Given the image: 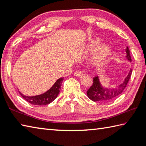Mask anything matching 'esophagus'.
I'll list each match as a JSON object with an SVG mask.
<instances>
[{
	"label": "esophagus",
	"instance_id": "obj_1",
	"mask_svg": "<svg viewBox=\"0 0 146 146\" xmlns=\"http://www.w3.org/2000/svg\"><path fill=\"white\" fill-rule=\"evenodd\" d=\"M74 75H75L76 76H80L82 75V71L78 70H76L75 73H74Z\"/></svg>",
	"mask_w": 146,
	"mask_h": 146
}]
</instances>
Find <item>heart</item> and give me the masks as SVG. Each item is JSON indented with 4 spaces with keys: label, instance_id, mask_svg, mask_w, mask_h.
Masks as SVG:
<instances>
[{
    "label": "heart",
    "instance_id": "1",
    "mask_svg": "<svg viewBox=\"0 0 146 146\" xmlns=\"http://www.w3.org/2000/svg\"><path fill=\"white\" fill-rule=\"evenodd\" d=\"M99 39H95V40H91L90 44H89V48L91 49H93L99 44ZM109 52H110V48H109V47L107 45H106V44H102V45L99 46L96 49V50L95 51L93 54V58H95L96 62H100L104 60L107 56Z\"/></svg>",
    "mask_w": 146,
    "mask_h": 146
}]
</instances>
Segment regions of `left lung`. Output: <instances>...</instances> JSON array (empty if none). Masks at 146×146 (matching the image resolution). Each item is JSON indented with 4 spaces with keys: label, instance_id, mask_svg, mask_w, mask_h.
<instances>
[{
    "label": "left lung",
    "instance_id": "1",
    "mask_svg": "<svg viewBox=\"0 0 146 146\" xmlns=\"http://www.w3.org/2000/svg\"><path fill=\"white\" fill-rule=\"evenodd\" d=\"M126 58L128 60L131 62V56L128 48L126 49ZM132 70L131 69L129 74L124 81L118 86V87L113 89H104L102 88L98 80L97 76L93 78V83L90 89L87 91L88 97L94 102H107L111 101L122 93L126 87L129 82L131 75Z\"/></svg>",
    "mask_w": 146,
    "mask_h": 146
}]
</instances>
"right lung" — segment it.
Returning a JSON list of instances; mask_svg holds the SVG:
<instances>
[{
  "mask_svg": "<svg viewBox=\"0 0 146 146\" xmlns=\"http://www.w3.org/2000/svg\"><path fill=\"white\" fill-rule=\"evenodd\" d=\"M63 80V77L58 78L56 80V82L54 84V85L51 88V89H49L47 92L40 95L34 96V97H28V96L23 95L20 92L19 93L24 100L29 103L31 104L38 106L49 104L58 97V93L60 91L62 82Z\"/></svg>",
  "mask_w": 146,
  "mask_h": 146,
  "instance_id": "add662e5",
  "label": "right lung"
}]
</instances>
